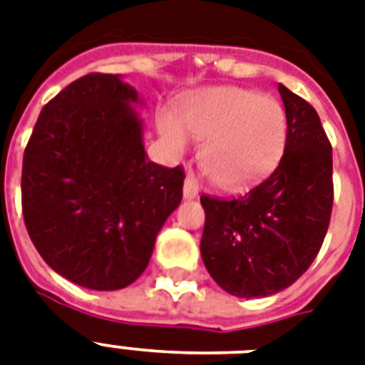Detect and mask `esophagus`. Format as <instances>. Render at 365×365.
I'll list each match as a JSON object with an SVG mask.
<instances>
[{"label": "esophagus", "instance_id": "34e87169", "mask_svg": "<svg viewBox=\"0 0 365 365\" xmlns=\"http://www.w3.org/2000/svg\"><path fill=\"white\" fill-rule=\"evenodd\" d=\"M197 195H199V187H197L193 176H187L183 182V199H195Z\"/></svg>", "mask_w": 365, "mask_h": 365}]
</instances>
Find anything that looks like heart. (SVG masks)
Instances as JSON below:
<instances>
[{
  "label": "heart",
  "mask_w": 365,
  "mask_h": 365,
  "mask_svg": "<svg viewBox=\"0 0 365 365\" xmlns=\"http://www.w3.org/2000/svg\"><path fill=\"white\" fill-rule=\"evenodd\" d=\"M205 140L200 166L223 189H242L272 170L284 153L288 121L280 102L255 91L214 87L191 94L182 106L180 123L170 115L159 121L160 136L183 149L187 136Z\"/></svg>",
  "instance_id": "heart-1"
}]
</instances>
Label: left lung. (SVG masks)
Listing matches in <instances>:
<instances>
[{"mask_svg":"<svg viewBox=\"0 0 365 365\" xmlns=\"http://www.w3.org/2000/svg\"><path fill=\"white\" fill-rule=\"evenodd\" d=\"M288 138L277 170L239 199L200 197V255L220 288L237 297L278 294L311 267L334 206L331 145L317 110L278 85Z\"/></svg>","mask_w":365,"mask_h":365,"instance_id":"left-lung-1","label":"left lung"}]
</instances>
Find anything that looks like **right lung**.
I'll use <instances>...</instances> for the list:
<instances>
[{
  "label": "right lung",
  "mask_w": 365,
  "mask_h": 365,
  "mask_svg": "<svg viewBox=\"0 0 365 365\" xmlns=\"http://www.w3.org/2000/svg\"><path fill=\"white\" fill-rule=\"evenodd\" d=\"M136 88L88 73L39 113L22 163V214L45 263L88 289L136 280L182 202V166L148 159Z\"/></svg>",
  "instance_id": "add662e5"
}]
</instances>
